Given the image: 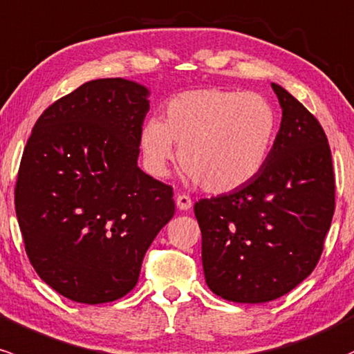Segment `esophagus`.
Instances as JSON below:
<instances>
[{"instance_id": "obj_1", "label": "esophagus", "mask_w": 354, "mask_h": 354, "mask_svg": "<svg viewBox=\"0 0 354 354\" xmlns=\"http://www.w3.org/2000/svg\"><path fill=\"white\" fill-rule=\"evenodd\" d=\"M176 205H178V208H180V209H189V208H192L193 201L188 195H185V193H180V195L176 196Z\"/></svg>"}]
</instances>
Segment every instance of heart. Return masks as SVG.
<instances>
[{"instance_id": "obj_1", "label": "heart", "mask_w": 354, "mask_h": 354, "mask_svg": "<svg viewBox=\"0 0 354 354\" xmlns=\"http://www.w3.org/2000/svg\"><path fill=\"white\" fill-rule=\"evenodd\" d=\"M277 133V114L255 92L201 88L173 97L166 119L151 118L141 147L154 176H166L181 149L185 173L209 193H228L247 185L266 166Z\"/></svg>"}]
</instances>
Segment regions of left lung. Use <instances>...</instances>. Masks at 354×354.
<instances>
[{
    "instance_id": "1",
    "label": "left lung",
    "mask_w": 354,
    "mask_h": 354,
    "mask_svg": "<svg viewBox=\"0 0 354 354\" xmlns=\"http://www.w3.org/2000/svg\"><path fill=\"white\" fill-rule=\"evenodd\" d=\"M272 88L282 122L266 166L247 185L195 203L205 279L232 302L274 301L301 284L319 262L335 215L324 129L286 88Z\"/></svg>"
}]
</instances>
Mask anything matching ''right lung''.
Returning a JSON list of instances; mask_svg holds the SVG:
<instances>
[{
	"label": "right lung",
	"instance_id": "1",
	"mask_svg": "<svg viewBox=\"0 0 354 354\" xmlns=\"http://www.w3.org/2000/svg\"><path fill=\"white\" fill-rule=\"evenodd\" d=\"M147 88L80 85L46 107L28 138L15 209L30 263L70 301L102 304L138 284L154 236L173 218V186L139 169Z\"/></svg>",
	"mask_w": 354,
	"mask_h": 354
}]
</instances>
